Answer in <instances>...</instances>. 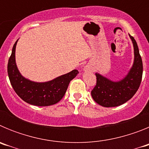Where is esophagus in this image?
Returning a JSON list of instances; mask_svg holds the SVG:
<instances>
[{"mask_svg": "<svg viewBox=\"0 0 149 149\" xmlns=\"http://www.w3.org/2000/svg\"><path fill=\"white\" fill-rule=\"evenodd\" d=\"M84 71L85 72H93V68H91L90 65H86V66L84 68Z\"/></svg>", "mask_w": 149, "mask_h": 149, "instance_id": "esophagus-1", "label": "esophagus"}]
</instances>
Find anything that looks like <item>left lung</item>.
<instances>
[{
	"label": "left lung",
	"instance_id": "1",
	"mask_svg": "<svg viewBox=\"0 0 149 149\" xmlns=\"http://www.w3.org/2000/svg\"><path fill=\"white\" fill-rule=\"evenodd\" d=\"M134 46V63L125 77L114 81L96 72L97 83L91 92L93 100L104 107L122 105L131 99L136 93L143 76V61L139 54L137 43L130 36Z\"/></svg>",
	"mask_w": 149,
	"mask_h": 149
}]
</instances>
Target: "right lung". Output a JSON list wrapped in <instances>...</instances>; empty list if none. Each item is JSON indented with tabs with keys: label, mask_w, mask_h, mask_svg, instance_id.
<instances>
[{
	"label": "right lung",
	"mask_w": 149,
	"mask_h": 149,
	"mask_svg": "<svg viewBox=\"0 0 149 149\" xmlns=\"http://www.w3.org/2000/svg\"><path fill=\"white\" fill-rule=\"evenodd\" d=\"M13 45L7 65L8 76L13 89L23 101L35 106L45 107L56 104L63 98L68 84L77 76L78 71L72 72L45 82H36L22 76L15 62V48Z\"/></svg>",
	"instance_id": "obj_1"
}]
</instances>
